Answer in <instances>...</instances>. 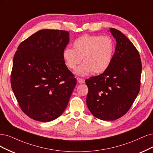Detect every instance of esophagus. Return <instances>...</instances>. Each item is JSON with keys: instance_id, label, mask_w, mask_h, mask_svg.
I'll return each mask as SVG.
<instances>
[{"instance_id": "obj_1", "label": "esophagus", "mask_w": 153, "mask_h": 153, "mask_svg": "<svg viewBox=\"0 0 153 153\" xmlns=\"http://www.w3.org/2000/svg\"><path fill=\"white\" fill-rule=\"evenodd\" d=\"M77 81L78 83H79V84L84 83V80L83 79L80 78V77H77Z\"/></svg>"}]
</instances>
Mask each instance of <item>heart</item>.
I'll return each mask as SVG.
<instances>
[{"label": "heart", "instance_id": "obj_1", "mask_svg": "<svg viewBox=\"0 0 153 153\" xmlns=\"http://www.w3.org/2000/svg\"><path fill=\"white\" fill-rule=\"evenodd\" d=\"M73 48L66 47L62 56L65 65L74 69L82 58L84 63L76 70L79 76H86L93 72L101 74L109 67L115 52V43L108 36L83 35L72 43Z\"/></svg>", "mask_w": 153, "mask_h": 153}]
</instances>
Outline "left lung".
<instances>
[{"mask_svg": "<svg viewBox=\"0 0 153 153\" xmlns=\"http://www.w3.org/2000/svg\"><path fill=\"white\" fill-rule=\"evenodd\" d=\"M116 39L115 52L109 67L85 81L86 104L98 119L115 120L125 115L140 90L142 64L133 43L119 30L110 28Z\"/></svg>", "mask_w": 153, "mask_h": 153, "instance_id": "obj_1", "label": "left lung"}]
</instances>
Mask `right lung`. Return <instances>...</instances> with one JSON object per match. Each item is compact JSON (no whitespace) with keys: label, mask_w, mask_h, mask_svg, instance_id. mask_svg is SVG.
I'll return each instance as SVG.
<instances>
[{"label":"right lung","mask_w":153,"mask_h":153,"mask_svg":"<svg viewBox=\"0 0 153 153\" xmlns=\"http://www.w3.org/2000/svg\"><path fill=\"white\" fill-rule=\"evenodd\" d=\"M69 41L67 31L42 30L14 54L11 87L22 111L33 120L52 121L69 103L77 81L62 56Z\"/></svg>","instance_id":"obj_1"}]
</instances>
